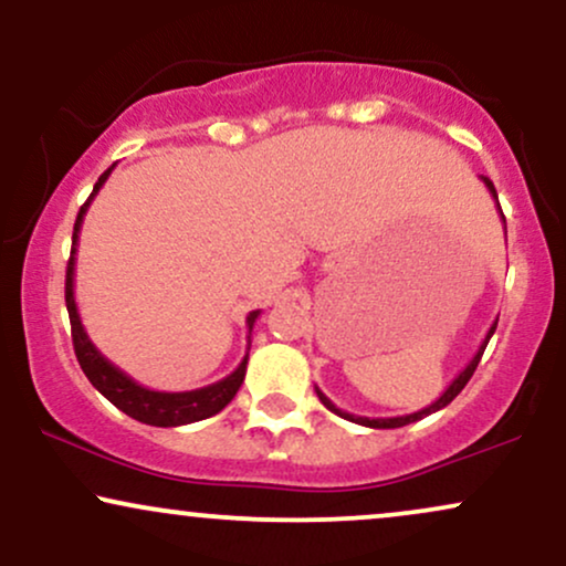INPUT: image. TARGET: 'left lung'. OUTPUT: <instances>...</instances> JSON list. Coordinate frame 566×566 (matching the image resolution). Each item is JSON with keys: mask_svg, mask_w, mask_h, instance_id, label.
I'll use <instances>...</instances> for the list:
<instances>
[{"mask_svg": "<svg viewBox=\"0 0 566 566\" xmlns=\"http://www.w3.org/2000/svg\"><path fill=\"white\" fill-rule=\"evenodd\" d=\"M481 180L485 182V188L491 190V196H493V200H496L499 203V196H496V188H493V182L489 180V177H481ZM499 213H502V206H499ZM502 219H504V213H502ZM506 224V221H504ZM496 324H499V318L493 321L491 324V328H489V334H485V339L481 342V347H478V353L473 355V360L468 363V366H464L462 370H460V376H454V381L447 386V391H443V395L436 399L433 405H428V407H423V410H418V412H412V415H397V418H360V415H353V412H345V410H339V407H336L332 399H328L324 391L318 389L316 386V395H318V399L321 402L326 405V410H332L334 415H339V418H345V420H353V423H357V426H366V428H402V426H407V423H415V420H423L426 415H431V412H439V410H443V407H447L449 402H452V399L460 395V391L464 389V384L470 381V376L475 374V368H478V363H481V357H483V349H485V345H489V339L493 336V332H496Z\"/></svg>", "mask_w": 566, "mask_h": 566, "instance_id": "left-lung-1", "label": "left lung"}]
</instances>
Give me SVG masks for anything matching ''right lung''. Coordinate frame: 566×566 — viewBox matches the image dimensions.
Here are the masks:
<instances>
[{"instance_id": "obj_1", "label": "right lung", "mask_w": 566, "mask_h": 566, "mask_svg": "<svg viewBox=\"0 0 566 566\" xmlns=\"http://www.w3.org/2000/svg\"><path fill=\"white\" fill-rule=\"evenodd\" d=\"M114 164L109 169L98 177V182L93 185L91 198L85 200L77 211L75 219V230H73V250H70V261H67V279H64V303H67V313H70V326H73V347L77 355V363H81L83 374L88 376V381L96 386L102 395L109 399V402L123 410L130 418L140 420L146 426H159V428H177V426H188L196 423V420L211 418L224 410L227 405L232 402L234 395H238L242 378H245V368H248V355L242 357V363L232 370L230 376L221 378L217 384L203 386V389H192V391H154L140 386L138 381H133L125 370H119L114 363L106 360V357L98 353L96 345L88 339L85 334L81 313H77L75 305V253H77V234H81L83 227V217L88 211L91 200L96 198V192L102 190V185L106 182V177L112 175ZM261 316V311H253L248 316V342H250V332H253L255 318ZM250 349V347H248Z\"/></svg>"}]
</instances>
